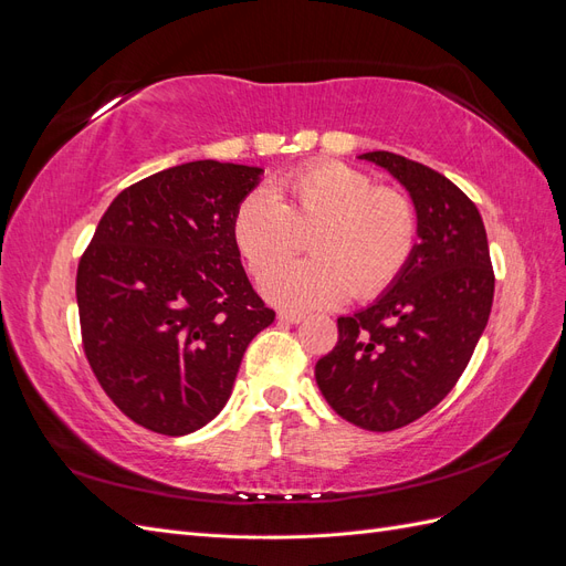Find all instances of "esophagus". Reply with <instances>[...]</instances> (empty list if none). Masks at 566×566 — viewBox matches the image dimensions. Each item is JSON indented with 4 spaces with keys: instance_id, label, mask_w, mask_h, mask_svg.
Returning a JSON list of instances; mask_svg holds the SVG:
<instances>
[{
    "instance_id": "34e87169",
    "label": "esophagus",
    "mask_w": 566,
    "mask_h": 566,
    "mask_svg": "<svg viewBox=\"0 0 566 566\" xmlns=\"http://www.w3.org/2000/svg\"><path fill=\"white\" fill-rule=\"evenodd\" d=\"M304 316L297 312H279V321L283 323H300Z\"/></svg>"
}]
</instances>
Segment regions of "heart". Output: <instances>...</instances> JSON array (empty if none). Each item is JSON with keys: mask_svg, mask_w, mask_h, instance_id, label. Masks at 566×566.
I'll list each match as a JSON object with an SVG mask.
<instances>
[{"mask_svg": "<svg viewBox=\"0 0 566 566\" xmlns=\"http://www.w3.org/2000/svg\"><path fill=\"white\" fill-rule=\"evenodd\" d=\"M315 229L310 263L270 269L296 247V233ZM235 250L264 297L293 312L328 310L380 295L408 264L418 241L413 205L394 188L342 163H316L283 177L271 191H250L233 212Z\"/></svg>", "mask_w": 566, "mask_h": 566, "instance_id": "1", "label": "heart"}]
</instances>
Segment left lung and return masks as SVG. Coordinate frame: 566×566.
<instances>
[{"mask_svg": "<svg viewBox=\"0 0 566 566\" xmlns=\"http://www.w3.org/2000/svg\"><path fill=\"white\" fill-rule=\"evenodd\" d=\"M358 158L406 188L420 241L378 300L337 318V345L316 364V385L339 418L391 432L453 389L486 328L495 281L482 214L453 181L397 153Z\"/></svg>", "mask_w": 566, "mask_h": 566, "instance_id": "8db88e82", "label": "left lung"}]
</instances>
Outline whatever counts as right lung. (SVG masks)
I'll use <instances>...</instances> for the list:
<instances>
[{
    "label": "right lung",
    "mask_w": 566,
    "mask_h": 566,
    "mask_svg": "<svg viewBox=\"0 0 566 566\" xmlns=\"http://www.w3.org/2000/svg\"><path fill=\"white\" fill-rule=\"evenodd\" d=\"M264 169L193 160L119 193L77 266L82 345L136 424L191 434L227 406L252 337L276 314L254 293L231 235Z\"/></svg>",
    "instance_id": "obj_1"
}]
</instances>
